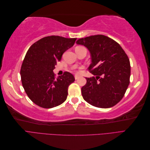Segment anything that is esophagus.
Masks as SVG:
<instances>
[{
  "label": "esophagus",
  "mask_w": 150,
  "mask_h": 150,
  "mask_svg": "<svg viewBox=\"0 0 150 150\" xmlns=\"http://www.w3.org/2000/svg\"><path fill=\"white\" fill-rule=\"evenodd\" d=\"M79 76H78V75H75V76H74V78H75V79H76V80H77L78 79H79Z\"/></svg>",
  "instance_id": "esophagus-1"
}]
</instances>
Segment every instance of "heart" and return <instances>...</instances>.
I'll use <instances>...</instances> for the list:
<instances>
[{"mask_svg":"<svg viewBox=\"0 0 150 150\" xmlns=\"http://www.w3.org/2000/svg\"><path fill=\"white\" fill-rule=\"evenodd\" d=\"M77 47H81V46H78Z\"/></svg>","mask_w":150,"mask_h":150,"instance_id":"heart-1","label":"heart"}]
</instances>
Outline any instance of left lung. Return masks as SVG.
I'll use <instances>...</instances> for the list:
<instances>
[{
  "mask_svg": "<svg viewBox=\"0 0 150 150\" xmlns=\"http://www.w3.org/2000/svg\"><path fill=\"white\" fill-rule=\"evenodd\" d=\"M76 44L87 47L92 63L89 71L96 77L86 78L81 88L84 100L91 105L108 108L118 103L129 84L131 66L129 58L120 45L103 35L81 38Z\"/></svg>",
  "mask_w": 150,
  "mask_h": 150,
  "instance_id": "obj_1",
  "label": "left lung"
}]
</instances>
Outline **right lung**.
Listing matches in <instances>:
<instances>
[{
  "label": "right lung",
  "mask_w": 150,
  "mask_h": 150,
  "mask_svg": "<svg viewBox=\"0 0 150 150\" xmlns=\"http://www.w3.org/2000/svg\"><path fill=\"white\" fill-rule=\"evenodd\" d=\"M76 38L51 35L39 39L28 49L21 69L22 86L30 100L43 108H52L66 100L68 87L74 81L69 72L56 78L53 70L63 53Z\"/></svg>",
  "instance_id": "right-lung-1"
}]
</instances>
